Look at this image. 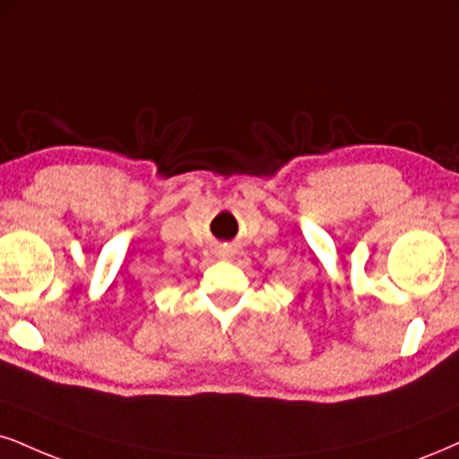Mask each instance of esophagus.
Listing matches in <instances>:
<instances>
[{"label": "esophagus", "instance_id": "34e87169", "mask_svg": "<svg viewBox=\"0 0 459 459\" xmlns=\"http://www.w3.org/2000/svg\"><path fill=\"white\" fill-rule=\"evenodd\" d=\"M231 255V248H228V247H223L219 251V257H230Z\"/></svg>", "mask_w": 459, "mask_h": 459}]
</instances>
